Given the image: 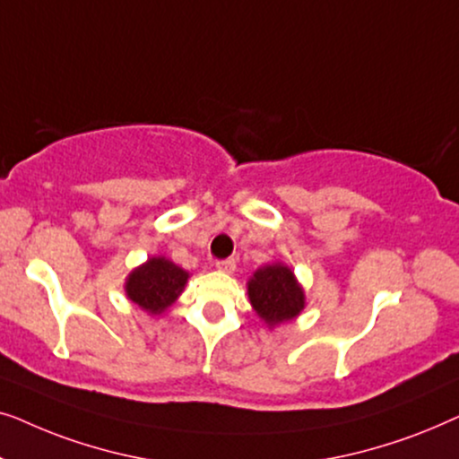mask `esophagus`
I'll return each instance as SVG.
<instances>
[{"instance_id":"1","label":"esophagus","mask_w":459,"mask_h":459,"mask_svg":"<svg viewBox=\"0 0 459 459\" xmlns=\"http://www.w3.org/2000/svg\"><path fill=\"white\" fill-rule=\"evenodd\" d=\"M215 267L219 269V272H225V273H231L236 269V259H219L215 261Z\"/></svg>"}]
</instances>
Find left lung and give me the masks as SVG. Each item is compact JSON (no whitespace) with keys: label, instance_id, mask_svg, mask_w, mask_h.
<instances>
[{"label":"left lung","instance_id":"1","mask_svg":"<svg viewBox=\"0 0 459 459\" xmlns=\"http://www.w3.org/2000/svg\"><path fill=\"white\" fill-rule=\"evenodd\" d=\"M250 303L269 325L297 317L305 307V297L294 280L292 272L284 265H267L248 281Z\"/></svg>","mask_w":459,"mask_h":459}]
</instances>
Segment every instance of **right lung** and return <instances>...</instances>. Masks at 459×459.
Returning <instances> with one entry per match:
<instances>
[{"label": "right lung", "mask_w": 459, "mask_h": 459, "mask_svg": "<svg viewBox=\"0 0 459 459\" xmlns=\"http://www.w3.org/2000/svg\"><path fill=\"white\" fill-rule=\"evenodd\" d=\"M187 273L162 256H152L127 280V297L148 313H162L184 290Z\"/></svg>", "instance_id": "obj_1"}]
</instances>
